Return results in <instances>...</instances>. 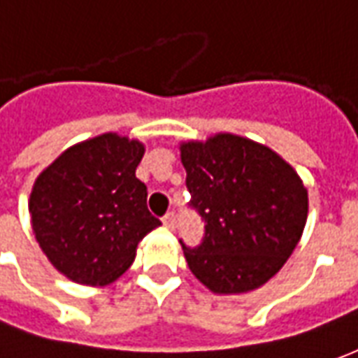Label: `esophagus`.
I'll list each match as a JSON object with an SVG mask.
<instances>
[{
  "mask_svg": "<svg viewBox=\"0 0 358 358\" xmlns=\"http://www.w3.org/2000/svg\"><path fill=\"white\" fill-rule=\"evenodd\" d=\"M163 224L172 230V228L176 226V215H174V213H166L163 217Z\"/></svg>",
  "mask_w": 358,
  "mask_h": 358,
  "instance_id": "esophagus-1",
  "label": "esophagus"
}]
</instances>
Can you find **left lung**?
<instances>
[{
    "label": "left lung",
    "mask_w": 358,
    "mask_h": 358,
    "mask_svg": "<svg viewBox=\"0 0 358 358\" xmlns=\"http://www.w3.org/2000/svg\"><path fill=\"white\" fill-rule=\"evenodd\" d=\"M180 159L205 236L184 257L213 293H245L266 284L289 259L307 222L299 174L266 145L236 134L184 141Z\"/></svg>",
    "instance_id": "8db88e82"
}]
</instances>
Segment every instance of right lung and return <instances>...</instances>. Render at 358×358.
Segmentation results:
<instances>
[{
  "label": "right lung",
  "mask_w": 358,
  "mask_h": 358,
  "mask_svg": "<svg viewBox=\"0 0 358 358\" xmlns=\"http://www.w3.org/2000/svg\"><path fill=\"white\" fill-rule=\"evenodd\" d=\"M143 153L141 141L107 132L69 148L36 178L28 201L36 241L69 280L115 282L161 226L136 178Z\"/></svg>",
  "instance_id": "obj_1"
}]
</instances>
